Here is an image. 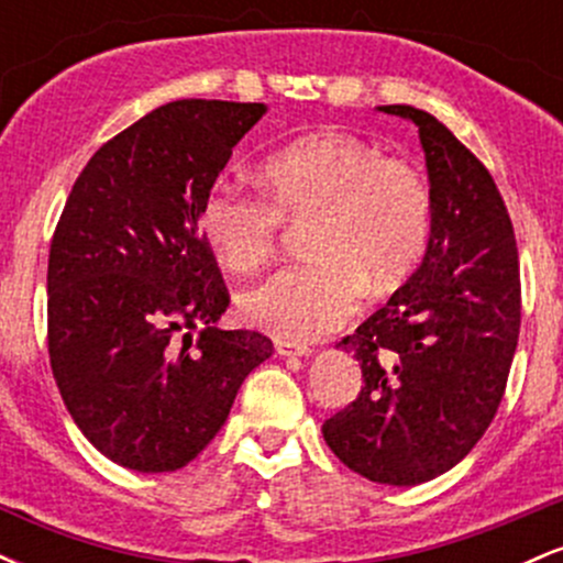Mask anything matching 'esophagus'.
<instances>
[{
  "instance_id": "1",
  "label": "esophagus",
  "mask_w": 563,
  "mask_h": 563,
  "mask_svg": "<svg viewBox=\"0 0 563 563\" xmlns=\"http://www.w3.org/2000/svg\"><path fill=\"white\" fill-rule=\"evenodd\" d=\"M275 352L280 354V357H307V354H312V349H309L307 344H296V341L277 339L275 341Z\"/></svg>"
}]
</instances>
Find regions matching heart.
Listing matches in <instances>:
<instances>
[{"label": "heart", "instance_id": "b5f03b06", "mask_svg": "<svg viewBox=\"0 0 563 563\" xmlns=\"http://www.w3.org/2000/svg\"><path fill=\"white\" fill-rule=\"evenodd\" d=\"M264 192L219 179L198 209L200 235L232 273L275 260L286 224L303 228L307 262L277 269L241 296L254 328L286 341L339 331L371 294L397 288L431 238V190L412 161L376 142L322 129L269 153Z\"/></svg>", "mask_w": 563, "mask_h": 563}]
</instances>
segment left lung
I'll return each instance as SVG.
<instances>
[{
  "label": "left lung",
  "mask_w": 563,
  "mask_h": 563,
  "mask_svg": "<svg viewBox=\"0 0 563 563\" xmlns=\"http://www.w3.org/2000/svg\"><path fill=\"white\" fill-rule=\"evenodd\" d=\"M380 111L421 134L431 238L418 273L335 344L357 357L363 389L322 437L354 474L410 487L461 463L493 423L519 344L521 277L487 166L421 108Z\"/></svg>",
  "instance_id": "1"
}]
</instances>
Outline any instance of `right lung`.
<instances>
[{
    "label": "right lung",
    "mask_w": 563,
    "mask_h": 563,
    "mask_svg": "<svg viewBox=\"0 0 563 563\" xmlns=\"http://www.w3.org/2000/svg\"><path fill=\"white\" fill-rule=\"evenodd\" d=\"M264 111L177 100L142 115L89 158L55 228L49 365L81 434L124 468L190 463L273 354L264 333L214 325L230 294L198 224L206 190Z\"/></svg>",
    "instance_id": "obj_1"
}]
</instances>
